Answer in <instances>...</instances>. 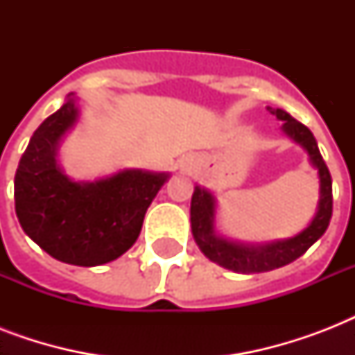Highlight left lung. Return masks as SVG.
<instances>
[{"label":"left lung","mask_w":355,"mask_h":355,"mask_svg":"<svg viewBox=\"0 0 355 355\" xmlns=\"http://www.w3.org/2000/svg\"><path fill=\"white\" fill-rule=\"evenodd\" d=\"M267 110L282 121V132L308 153L309 164L317 169V177H319V202L308 227L293 237L265 243H241L217 234L216 195L210 189L195 186L191 195V210H189L195 243L210 261L239 275L267 272L295 261L326 232L331 219V177L320 156L317 139L306 125L291 118L286 110L270 107H267Z\"/></svg>","instance_id":"1"}]
</instances>
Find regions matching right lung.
I'll list each match as a JSON object with an SVG mask.
<instances>
[{
    "mask_svg": "<svg viewBox=\"0 0 355 355\" xmlns=\"http://www.w3.org/2000/svg\"><path fill=\"white\" fill-rule=\"evenodd\" d=\"M75 94L36 128L14 177L16 216L24 232L58 261L96 267L132 247L144 217L169 173L119 171L94 180H73L58 153L79 123Z\"/></svg>",
    "mask_w": 355,
    "mask_h": 355,
    "instance_id": "1",
    "label": "right lung"
}]
</instances>
